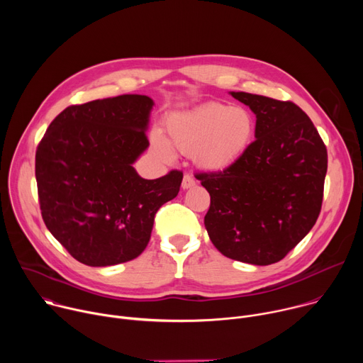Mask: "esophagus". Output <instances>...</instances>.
<instances>
[{
  "mask_svg": "<svg viewBox=\"0 0 363 363\" xmlns=\"http://www.w3.org/2000/svg\"><path fill=\"white\" fill-rule=\"evenodd\" d=\"M195 178L191 175V174H185L184 175V179H182V188L184 189H188L191 186H195Z\"/></svg>",
  "mask_w": 363,
  "mask_h": 363,
  "instance_id": "1",
  "label": "esophagus"
}]
</instances>
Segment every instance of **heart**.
Wrapping results in <instances>:
<instances>
[{
  "mask_svg": "<svg viewBox=\"0 0 363 363\" xmlns=\"http://www.w3.org/2000/svg\"><path fill=\"white\" fill-rule=\"evenodd\" d=\"M254 135L255 119L247 108L213 101L171 116L167 122V140L153 133L150 142L153 152L162 160H171L174 148L192 155L203 169L223 171L248 150Z\"/></svg>",
  "mask_w": 363,
  "mask_h": 363,
  "instance_id": "b5f03b06",
  "label": "heart"
}]
</instances>
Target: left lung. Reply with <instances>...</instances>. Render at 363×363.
I'll use <instances>...</instances> for the list:
<instances>
[{"mask_svg":"<svg viewBox=\"0 0 363 363\" xmlns=\"http://www.w3.org/2000/svg\"><path fill=\"white\" fill-rule=\"evenodd\" d=\"M231 94L255 113L257 139L234 165L198 174L211 196L203 224L225 257L269 266L316 224L328 150L296 103L245 91Z\"/></svg>","mask_w":363,"mask_h":363,"instance_id":"left-lung-1","label":"left lung"}]
</instances>
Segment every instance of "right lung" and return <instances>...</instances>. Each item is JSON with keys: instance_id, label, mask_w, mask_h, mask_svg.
<instances>
[{"instance_id": "right-lung-1", "label": "right lung", "mask_w": 363, "mask_h": 363, "mask_svg": "<svg viewBox=\"0 0 363 363\" xmlns=\"http://www.w3.org/2000/svg\"><path fill=\"white\" fill-rule=\"evenodd\" d=\"M152 105L142 94L72 105L37 146L43 221L86 266L136 258L149 242L155 214L179 192L181 171L143 179L132 167L149 145L145 130Z\"/></svg>"}]
</instances>
